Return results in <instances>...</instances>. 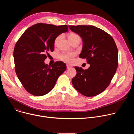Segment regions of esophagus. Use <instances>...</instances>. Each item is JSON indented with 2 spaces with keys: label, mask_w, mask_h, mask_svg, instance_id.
<instances>
[{
  "label": "esophagus",
  "mask_w": 134,
  "mask_h": 134,
  "mask_svg": "<svg viewBox=\"0 0 134 134\" xmlns=\"http://www.w3.org/2000/svg\"><path fill=\"white\" fill-rule=\"evenodd\" d=\"M66 66H67V69H70V68H72V66L69 65H67Z\"/></svg>",
  "instance_id": "1"
}]
</instances>
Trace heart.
<instances>
[{
    "label": "heart",
    "mask_w": 134,
    "mask_h": 134,
    "mask_svg": "<svg viewBox=\"0 0 134 134\" xmlns=\"http://www.w3.org/2000/svg\"><path fill=\"white\" fill-rule=\"evenodd\" d=\"M79 37H80L79 35L75 33H70L68 35V39L70 42L72 41L75 39H77V38H79ZM60 39V35L55 37V39H54V46L57 45V44L58 43ZM75 55H76V53L74 52H65V53H63L59 54L58 58L60 60H61L65 63H71L72 62L73 58H74V57L75 56Z\"/></svg>",
    "instance_id": "b5f03b06"
}]
</instances>
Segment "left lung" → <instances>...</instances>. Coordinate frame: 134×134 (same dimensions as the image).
Segmentation results:
<instances>
[{
    "instance_id": "obj_1",
    "label": "left lung",
    "mask_w": 134,
    "mask_h": 134,
    "mask_svg": "<svg viewBox=\"0 0 134 134\" xmlns=\"http://www.w3.org/2000/svg\"><path fill=\"white\" fill-rule=\"evenodd\" d=\"M83 39L80 58H86L87 69L75 67L77 74L72 79L75 88L91 97L104 91L110 84L118 65V51L113 37L101 29L92 25H69Z\"/></svg>"
}]
</instances>
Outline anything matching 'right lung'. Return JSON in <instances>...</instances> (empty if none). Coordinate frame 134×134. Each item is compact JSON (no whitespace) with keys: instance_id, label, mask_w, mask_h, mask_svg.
I'll list each match as a JSON object with an SVG mask.
<instances>
[{"instance_id":"obj_1","label":"right lung","mask_w":134,"mask_h":134,"mask_svg":"<svg viewBox=\"0 0 134 134\" xmlns=\"http://www.w3.org/2000/svg\"><path fill=\"white\" fill-rule=\"evenodd\" d=\"M67 25L37 23L28 28L17 41L14 50L15 70L24 88L32 95L42 96L50 92L66 69L62 61L52 65L44 63L54 50L55 37L68 31Z\"/></svg>"}]
</instances>
